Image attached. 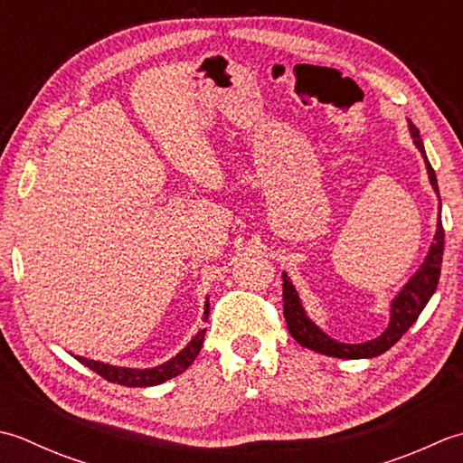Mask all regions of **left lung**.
Masks as SVG:
<instances>
[{
	"label": "left lung",
	"mask_w": 463,
	"mask_h": 463,
	"mask_svg": "<svg viewBox=\"0 0 463 463\" xmlns=\"http://www.w3.org/2000/svg\"><path fill=\"white\" fill-rule=\"evenodd\" d=\"M410 131H411L413 144L418 146V149L423 154V159H426V167H428L433 190L439 194L436 172H433L431 164L428 162L426 152H423V141L420 137V131L413 124H410ZM441 256H443V225L439 222L436 238H433L426 261L421 263V268L416 276L403 286L400 296L393 299L388 329H385L380 337L370 339V342L365 344H342L326 335L322 329H319L306 316L304 307L299 304L296 288L291 286L288 273H284V317H286L291 337H294L299 345L309 347V350L332 355V357H344V360H362V357L382 355L383 352H388L393 344L400 342V337L413 326V322L420 317L421 309L426 307L430 298L433 296V291H436L438 281H439V273H441Z\"/></svg>",
	"instance_id": "obj_1"
}]
</instances>
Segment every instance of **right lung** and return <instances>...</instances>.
<instances>
[{"label":"right lung","instance_id":"add662e5","mask_svg":"<svg viewBox=\"0 0 463 463\" xmlns=\"http://www.w3.org/2000/svg\"><path fill=\"white\" fill-rule=\"evenodd\" d=\"M207 314H210V304H205L203 319H207ZM203 337H205V329H200L192 342L187 344L175 357H172V360L162 364V365L152 367V370H131V367H118V365L86 360V357H80V355H75V357H78V362L88 365L90 370H93L98 375H101L103 380H108L111 383L128 385V388H147V385H157V383L172 380V377L187 370V367L194 364L197 354H200L202 345H203Z\"/></svg>","mask_w":463,"mask_h":463}]
</instances>
